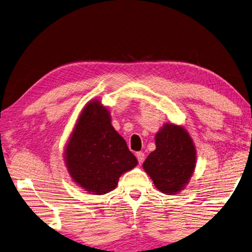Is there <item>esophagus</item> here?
I'll use <instances>...</instances> for the list:
<instances>
[{
    "label": "esophagus",
    "instance_id": "esophagus-1",
    "mask_svg": "<svg viewBox=\"0 0 252 252\" xmlns=\"http://www.w3.org/2000/svg\"><path fill=\"white\" fill-rule=\"evenodd\" d=\"M136 159H138L139 163L141 164L142 162L144 161V153L143 152H138V153H136Z\"/></svg>",
    "mask_w": 252,
    "mask_h": 252
}]
</instances>
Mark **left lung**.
Masks as SVG:
<instances>
[{
  "mask_svg": "<svg viewBox=\"0 0 252 252\" xmlns=\"http://www.w3.org/2000/svg\"><path fill=\"white\" fill-rule=\"evenodd\" d=\"M197 153L192 139L182 126L165 123L156 134V150L143 162V169L161 192L176 194L189 182Z\"/></svg>",
  "mask_w": 252,
  "mask_h": 252,
  "instance_id": "obj_1",
  "label": "left lung"
}]
</instances>
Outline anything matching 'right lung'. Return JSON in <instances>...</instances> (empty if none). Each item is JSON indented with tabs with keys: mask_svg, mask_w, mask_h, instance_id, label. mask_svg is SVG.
<instances>
[{
	"mask_svg": "<svg viewBox=\"0 0 252 252\" xmlns=\"http://www.w3.org/2000/svg\"><path fill=\"white\" fill-rule=\"evenodd\" d=\"M64 155L73 181L93 194L112 191L121 174L138 164L126 140L111 125L108 109L97 100L84 106Z\"/></svg>",
	"mask_w": 252,
	"mask_h": 252,
	"instance_id": "add662e5",
	"label": "right lung"
}]
</instances>
